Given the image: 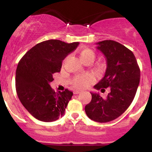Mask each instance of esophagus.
Listing matches in <instances>:
<instances>
[{"instance_id": "1", "label": "esophagus", "mask_w": 152, "mask_h": 152, "mask_svg": "<svg viewBox=\"0 0 152 152\" xmlns=\"http://www.w3.org/2000/svg\"><path fill=\"white\" fill-rule=\"evenodd\" d=\"M81 93V91H78V90H75L74 91V94H80Z\"/></svg>"}]
</instances>
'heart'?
I'll list each match as a JSON object with an SVG mask.
<instances>
[{"instance_id":"1","label":"heart","mask_w":152,"mask_h":152,"mask_svg":"<svg viewBox=\"0 0 152 152\" xmlns=\"http://www.w3.org/2000/svg\"><path fill=\"white\" fill-rule=\"evenodd\" d=\"M79 56L83 63L87 61H93L95 54L90 48H83L80 50ZM94 81V78L89 74L83 75V76H76L73 80V84L78 88H84L91 84Z\"/></svg>"}]
</instances>
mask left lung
I'll use <instances>...</instances> for the list:
<instances>
[{
	"label": "left lung",
	"mask_w": 152,
	"mask_h": 152,
	"mask_svg": "<svg viewBox=\"0 0 152 152\" xmlns=\"http://www.w3.org/2000/svg\"><path fill=\"white\" fill-rule=\"evenodd\" d=\"M97 49L106 60L104 78L94 86L96 89L109 94L104 99L99 93H92L91 101L85 106L88 117L100 123L116 119L133 102L140 80V69L133 52L116 41L106 40L97 43Z\"/></svg>",
	"instance_id": "left-lung-1"
}]
</instances>
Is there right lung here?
<instances>
[{"instance_id": "obj_1", "label": "right lung", "mask_w": 152, "mask_h": 152, "mask_svg": "<svg viewBox=\"0 0 152 152\" xmlns=\"http://www.w3.org/2000/svg\"><path fill=\"white\" fill-rule=\"evenodd\" d=\"M78 44L48 40L31 48L19 61L15 73L17 95L36 119L51 122L65 114L73 92L68 89L56 92L50 83L54 80L53 74L61 71L63 60Z\"/></svg>"}]
</instances>
